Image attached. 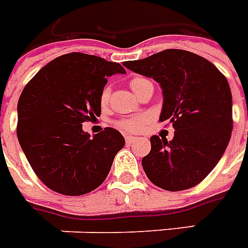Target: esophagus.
I'll list each match as a JSON object with an SVG mask.
<instances>
[{
    "label": "esophagus",
    "mask_w": 248,
    "mask_h": 248,
    "mask_svg": "<svg viewBox=\"0 0 248 248\" xmlns=\"http://www.w3.org/2000/svg\"><path fill=\"white\" fill-rule=\"evenodd\" d=\"M135 140H137V138H134V137H130V135L126 137V144H131V143H134Z\"/></svg>",
    "instance_id": "34e87169"
}]
</instances>
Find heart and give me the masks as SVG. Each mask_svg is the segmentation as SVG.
I'll list each match as a JSON object with an SVG mask.
<instances>
[{
	"label": "heart",
	"mask_w": 248,
	"mask_h": 248,
	"mask_svg": "<svg viewBox=\"0 0 248 248\" xmlns=\"http://www.w3.org/2000/svg\"><path fill=\"white\" fill-rule=\"evenodd\" d=\"M148 82V80L143 78H134L131 81H130V87L133 89L135 93H138L139 89L142 88L143 84H146ZM110 87H105L101 92V96H100V102L101 105L105 106L108 102H109L110 98ZM146 121L147 118L146 117H133V118H122L119 119L115 122V126L118 127V129L124 130V131H129V133H139L140 130L144 127V124H146Z\"/></svg>",
	"instance_id": "b5f03b06"
}]
</instances>
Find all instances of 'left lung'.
Here are the masks:
<instances>
[{
    "mask_svg": "<svg viewBox=\"0 0 248 248\" xmlns=\"http://www.w3.org/2000/svg\"><path fill=\"white\" fill-rule=\"evenodd\" d=\"M124 64L160 84V121L175 129L170 142L151 137V151L142 159L146 175L161 189L193 188L217 166L232 137V100L226 78L209 60L184 49H164Z\"/></svg>",
    "mask_w": 248,
    "mask_h": 248,
    "instance_id": "1",
    "label": "left lung"
}]
</instances>
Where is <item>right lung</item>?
<instances>
[{"label": "right lung", "instance_id": "obj_1", "mask_svg": "<svg viewBox=\"0 0 248 248\" xmlns=\"http://www.w3.org/2000/svg\"><path fill=\"white\" fill-rule=\"evenodd\" d=\"M119 63L71 52L40 69L18 101L16 137L39 180L56 193L81 196L98 188L124 146L118 130L93 138L82 124L101 114V92Z\"/></svg>", "mask_w": 248, "mask_h": 248}]
</instances>
